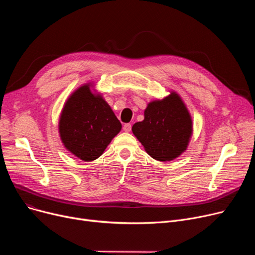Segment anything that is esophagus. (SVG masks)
<instances>
[{"label":"esophagus","mask_w":255,"mask_h":255,"mask_svg":"<svg viewBox=\"0 0 255 255\" xmlns=\"http://www.w3.org/2000/svg\"><path fill=\"white\" fill-rule=\"evenodd\" d=\"M123 130L125 131V132H130L131 131V124H125L124 126H123Z\"/></svg>","instance_id":"1"}]
</instances>
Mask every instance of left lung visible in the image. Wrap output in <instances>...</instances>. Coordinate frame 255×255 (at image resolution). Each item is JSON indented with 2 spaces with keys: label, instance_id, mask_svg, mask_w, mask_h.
<instances>
[{
  "label": "left lung",
  "instance_id": "obj_1",
  "mask_svg": "<svg viewBox=\"0 0 255 255\" xmlns=\"http://www.w3.org/2000/svg\"><path fill=\"white\" fill-rule=\"evenodd\" d=\"M133 134L158 161H170L186 149L192 134V120L177 93L150 102L144 119L132 126Z\"/></svg>",
  "mask_w": 255,
  "mask_h": 255
}]
</instances>
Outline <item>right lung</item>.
Listing matches in <instances>:
<instances>
[{
    "label": "right lung",
    "instance_id": "1",
    "mask_svg": "<svg viewBox=\"0 0 255 255\" xmlns=\"http://www.w3.org/2000/svg\"><path fill=\"white\" fill-rule=\"evenodd\" d=\"M90 86L78 88L66 101L59 122L65 148L84 161L100 157L122 128L111 106Z\"/></svg>",
    "mask_w": 255,
    "mask_h": 255
}]
</instances>
